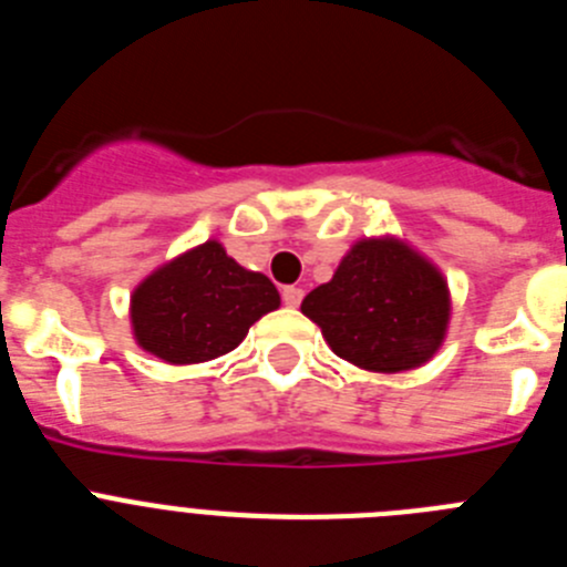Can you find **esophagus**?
Segmentation results:
<instances>
[{"mask_svg": "<svg viewBox=\"0 0 567 567\" xmlns=\"http://www.w3.org/2000/svg\"><path fill=\"white\" fill-rule=\"evenodd\" d=\"M280 298H284V303H287V307H298L300 300H303V289H300V287H284Z\"/></svg>", "mask_w": 567, "mask_h": 567, "instance_id": "esophagus-1", "label": "esophagus"}]
</instances>
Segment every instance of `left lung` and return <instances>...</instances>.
<instances>
[{"label": "left lung", "mask_w": 567, "mask_h": 567, "mask_svg": "<svg viewBox=\"0 0 567 567\" xmlns=\"http://www.w3.org/2000/svg\"><path fill=\"white\" fill-rule=\"evenodd\" d=\"M300 312L320 327L338 358L369 372H405L434 358L449 327L443 275L394 238L358 240L329 284Z\"/></svg>", "instance_id": "1"}]
</instances>
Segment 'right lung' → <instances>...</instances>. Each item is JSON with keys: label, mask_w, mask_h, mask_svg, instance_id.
<instances>
[{"label": "right lung", "mask_w": 567, "mask_h": 567, "mask_svg": "<svg viewBox=\"0 0 567 567\" xmlns=\"http://www.w3.org/2000/svg\"><path fill=\"white\" fill-rule=\"evenodd\" d=\"M280 307L272 280L235 264L207 240L155 269L130 298L135 340L167 363H204L233 352L260 315Z\"/></svg>", "instance_id": "add662e5"}]
</instances>
